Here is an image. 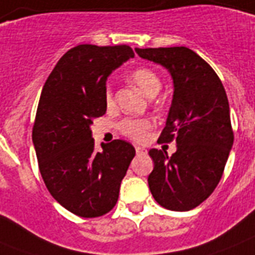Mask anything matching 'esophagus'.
<instances>
[{"instance_id": "1", "label": "esophagus", "mask_w": 255, "mask_h": 255, "mask_svg": "<svg viewBox=\"0 0 255 255\" xmlns=\"http://www.w3.org/2000/svg\"><path fill=\"white\" fill-rule=\"evenodd\" d=\"M135 149L137 155H145V153H147V149H144L143 147H136Z\"/></svg>"}]
</instances>
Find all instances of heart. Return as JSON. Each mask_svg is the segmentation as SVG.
<instances>
[{
	"label": "heart",
	"instance_id": "heart-1",
	"mask_svg": "<svg viewBox=\"0 0 255 255\" xmlns=\"http://www.w3.org/2000/svg\"><path fill=\"white\" fill-rule=\"evenodd\" d=\"M129 79L133 85H136L141 91L148 96H155L161 88V79L157 74L149 67H137L131 73ZM106 104L107 107H112L115 100H114V94L108 88L106 91ZM152 127V120L147 118H132V119H126L119 124V131L124 136L135 141H143L148 135L149 128Z\"/></svg>",
	"mask_w": 255,
	"mask_h": 255
}]
</instances>
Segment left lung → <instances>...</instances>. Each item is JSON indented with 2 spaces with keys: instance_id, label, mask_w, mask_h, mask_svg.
I'll return each instance as SVG.
<instances>
[{
  "instance_id": "left-lung-1",
  "label": "left lung",
  "mask_w": 255,
  "mask_h": 255,
  "mask_svg": "<svg viewBox=\"0 0 255 255\" xmlns=\"http://www.w3.org/2000/svg\"><path fill=\"white\" fill-rule=\"evenodd\" d=\"M135 50L139 57L168 69L174 85L159 141L176 140L177 151L168 156L163 149L152 148L149 156L155 167L148 185L163 208L186 212L213 193L233 145L225 88L209 63L188 47Z\"/></svg>"
}]
</instances>
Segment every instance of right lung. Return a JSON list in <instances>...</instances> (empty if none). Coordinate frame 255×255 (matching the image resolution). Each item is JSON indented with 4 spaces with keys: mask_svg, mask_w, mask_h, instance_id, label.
<instances>
[{
    "mask_svg": "<svg viewBox=\"0 0 255 255\" xmlns=\"http://www.w3.org/2000/svg\"><path fill=\"white\" fill-rule=\"evenodd\" d=\"M133 55L127 45L75 46L42 88L33 126L38 167L50 194L79 217H100L116 205L135 156L124 140L98 152L90 128L107 110V77Z\"/></svg>",
    "mask_w": 255,
    "mask_h": 255,
    "instance_id": "1",
    "label": "right lung"
}]
</instances>
